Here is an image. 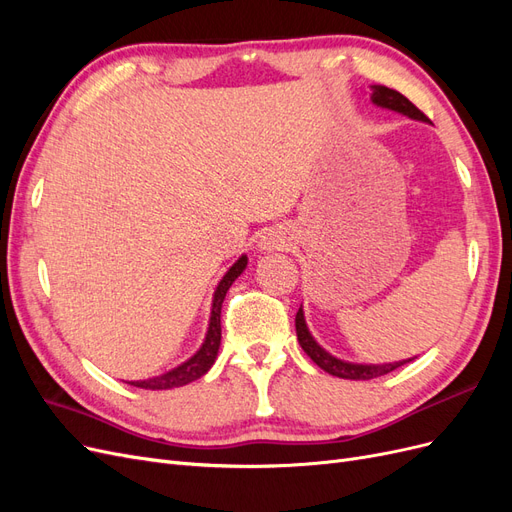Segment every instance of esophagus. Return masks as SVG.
<instances>
[{"label":"esophagus","mask_w":512,"mask_h":512,"mask_svg":"<svg viewBox=\"0 0 512 512\" xmlns=\"http://www.w3.org/2000/svg\"><path fill=\"white\" fill-rule=\"evenodd\" d=\"M260 250H265V252H273V250H286V245H288V241H286V237H282V232H277V230H267L265 235L260 237Z\"/></svg>","instance_id":"34e87169"}]
</instances>
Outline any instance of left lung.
Wrapping results in <instances>:
<instances>
[{"label": "left lung", "mask_w": 512, "mask_h": 512, "mask_svg": "<svg viewBox=\"0 0 512 512\" xmlns=\"http://www.w3.org/2000/svg\"><path fill=\"white\" fill-rule=\"evenodd\" d=\"M369 98L380 108H389V111L401 113V115H406V117L416 119V121H427V117L421 111H418V108L406 96H401L399 91H395V89H389L384 85H371L369 87ZM294 327H297V339H299V344H301V348L305 350L309 359H312L320 369L327 371V374L344 378V380L380 378L384 374H391V371H395L397 367L414 361V356H412V359L395 361V363H378V365L369 363L367 365V363H350V361H344V359H337V356H333L331 352L324 350L316 342L314 335L309 333L307 322H305V314H303V305L299 307L297 318H294Z\"/></svg>", "instance_id": "left-lung-1"}]
</instances>
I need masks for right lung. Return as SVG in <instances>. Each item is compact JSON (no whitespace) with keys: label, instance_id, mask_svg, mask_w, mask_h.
<instances>
[{"label":"right lung","instance_id":"obj_1","mask_svg":"<svg viewBox=\"0 0 512 512\" xmlns=\"http://www.w3.org/2000/svg\"><path fill=\"white\" fill-rule=\"evenodd\" d=\"M247 267V256L241 254L239 260L232 265L224 277L220 280L218 288L213 292V301H211V316H209V327L205 333L203 344L190 356L188 361H183L181 365L164 371L160 376H151L145 380H130V386H138V389H147V391H166V389H177V386H185L200 376H205L211 369V365L218 359V350L222 342V324H220V314H222V303L228 288L232 282L245 271Z\"/></svg>","mask_w":512,"mask_h":512}]
</instances>
